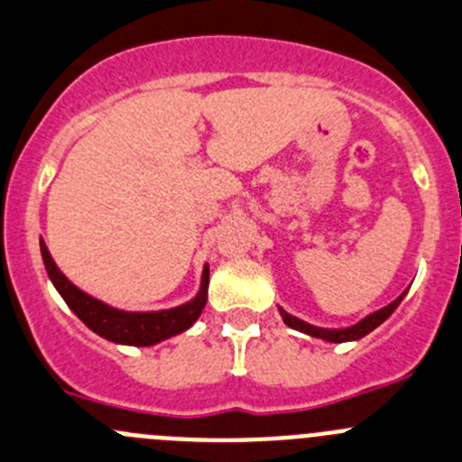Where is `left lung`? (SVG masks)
<instances>
[{
    "label": "left lung",
    "instance_id": "obj_1",
    "mask_svg": "<svg viewBox=\"0 0 462 462\" xmlns=\"http://www.w3.org/2000/svg\"><path fill=\"white\" fill-rule=\"evenodd\" d=\"M406 297V292L399 294L397 300L393 301V304L383 306L381 310H374V313H370L367 318H363L360 322L351 324V327L346 328H322V327H313V324L304 322V319L294 318V315L285 313L283 309L279 306V313L281 318H283V322L288 324L290 328H294V331H301L306 333V336H313V337H319V340H327V342H354V340H360V337H365L367 333L374 331L376 327H381V324L385 322V319L390 318V315L397 310V306L402 304V300Z\"/></svg>",
    "mask_w": 462,
    "mask_h": 462
}]
</instances>
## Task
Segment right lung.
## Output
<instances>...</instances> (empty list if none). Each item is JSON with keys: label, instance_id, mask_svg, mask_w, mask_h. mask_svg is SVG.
Segmentation results:
<instances>
[{"label": "right lung", "instance_id": "right-lung-1", "mask_svg": "<svg viewBox=\"0 0 462 462\" xmlns=\"http://www.w3.org/2000/svg\"><path fill=\"white\" fill-rule=\"evenodd\" d=\"M41 254L42 263L50 281L59 294L65 300L74 315L86 324L90 331L97 336H102L104 340H111L116 345H131V346H152L158 342L168 340V337L179 336V333L188 331L192 324L199 319L201 310H204L206 300H208V263L201 270L199 290L186 304H179L174 309L162 310H122L116 306L106 304V301L97 300L92 294L83 292L81 288L72 283L59 265L51 258L50 249H47L45 240L41 238Z\"/></svg>", "mask_w": 462, "mask_h": 462}]
</instances>
